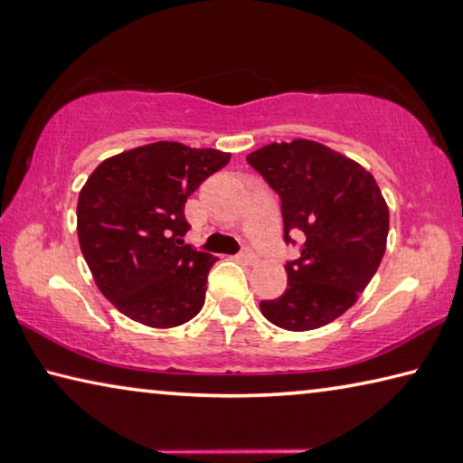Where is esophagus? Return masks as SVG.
Masks as SVG:
<instances>
[{
  "label": "esophagus",
  "mask_w": 463,
  "mask_h": 463,
  "mask_svg": "<svg viewBox=\"0 0 463 463\" xmlns=\"http://www.w3.org/2000/svg\"><path fill=\"white\" fill-rule=\"evenodd\" d=\"M239 260H243L247 263H255V261H258V253H255L249 245H243V249L239 251Z\"/></svg>",
  "instance_id": "esophagus-1"
}]
</instances>
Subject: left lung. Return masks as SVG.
<instances>
[{"label": "left lung", "mask_w": 463, "mask_h": 463, "mask_svg": "<svg viewBox=\"0 0 463 463\" xmlns=\"http://www.w3.org/2000/svg\"><path fill=\"white\" fill-rule=\"evenodd\" d=\"M247 163L280 195L284 243L304 237L300 258L284 266L286 290L260 303L263 317L290 332L327 326L356 303L383 260L390 210L381 189L354 160L309 139L268 144Z\"/></svg>", "instance_id": "8db88e82"}]
</instances>
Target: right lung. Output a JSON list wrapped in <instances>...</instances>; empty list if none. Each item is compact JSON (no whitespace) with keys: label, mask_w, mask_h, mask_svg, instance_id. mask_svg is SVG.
<instances>
[{"label":"right lung","mask_w":463,"mask_h":463,"mask_svg":"<svg viewBox=\"0 0 463 463\" xmlns=\"http://www.w3.org/2000/svg\"><path fill=\"white\" fill-rule=\"evenodd\" d=\"M231 154L156 142L100 163L78 197V239L94 282L129 319L175 327L205 300L214 255L183 243L185 202Z\"/></svg>","instance_id":"obj_1"}]
</instances>
